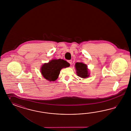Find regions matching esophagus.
Segmentation results:
<instances>
[{"mask_svg": "<svg viewBox=\"0 0 131 131\" xmlns=\"http://www.w3.org/2000/svg\"><path fill=\"white\" fill-rule=\"evenodd\" d=\"M68 62L71 65V63H72V60H68Z\"/></svg>", "mask_w": 131, "mask_h": 131, "instance_id": "esophagus-1", "label": "esophagus"}]
</instances>
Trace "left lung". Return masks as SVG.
Wrapping results in <instances>:
<instances>
[{"label": "left lung", "mask_w": 131, "mask_h": 131, "mask_svg": "<svg viewBox=\"0 0 131 131\" xmlns=\"http://www.w3.org/2000/svg\"><path fill=\"white\" fill-rule=\"evenodd\" d=\"M75 66L77 75L83 78H86L89 76L86 65L82 62H77Z\"/></svg>", "instance_id": "left-lung-1"}]
</instances>
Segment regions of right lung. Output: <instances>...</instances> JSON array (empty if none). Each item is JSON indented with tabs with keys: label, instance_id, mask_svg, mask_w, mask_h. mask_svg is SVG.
I'll return each mask as SVG.
<instances>
[{
	"label": "right lung",
	"instance_id": "1",
	"mask_svg": "<svg viewBox=\"0 0 131 131\" xmlns=\"http://www.w3.org/2000/svg\"><path fill=\"white\" fill-rule=\"evenodd\" d=\"M70 66V64L61 59L51 60L48 63H45L41 69V73L46 79L55 81L60 74L61 69Z\"/></svg>",
	"mask_w": 131,
	"mask_h": 131
}]
</instances>
